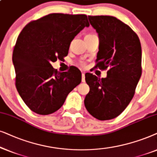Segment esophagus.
Here are the masks:
<instances>
[{
	"instance_id": "obj_1",
	"label": "esophagus",
	"mask_w": 157,
	"mask_h": 157,
	"mask_svg": "<svg viewBox=\"0 0 157 157\" xmlns=\"http://www.w3.org/2000/svg\"><path fill=\"white\" fill-rule=\"evenodd\" d=\"M82 82H85V72L82 73Z\"/></svg>"
}]
</instances>
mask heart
Segmentation results:
<instances>
[{"label": "heart", "instance_id": "1", "mask_svg": "<svg viewBox=\"0 0 157 157\" xmlns=\"http://www.w3.org/2000/svg\"><path fill=\"white\" fill-rule=\"evenodd\" d=\"M91 36V35H87V36Z\"/></svg>", "mask_w": 157, "mask_h": 157}]
</instances>
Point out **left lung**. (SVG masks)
<instances>
[{
	"label": "left lung",
	"instance_id": "8db88e82",
	"mask_svg": "<svg viewBox=\"0 0 157 157\" xmlns=\"http://www.w3.org/2000/svg\"><path fill=\"white\" fill-rule=\"evenodd\" d=\"M98 33L99 51L95 67L108 69L105 78L85 74L90 92L84 103L89 113L100 121L110 120L126 109L141 76V47L137 34L113 16H88Z\"/></svg>",
	"mask_w": 157,
	"mask_h": 157
}]
</instances>
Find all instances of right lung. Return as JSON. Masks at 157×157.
<instances>
[{
	"instance_id": "add662e5",
	"label": "right lung",
	"mask_w": 157,
	"mask_h": 157,
	"mask_svg": "<svg viewBox=\"0 0 157 157\" xmlns=\"http://www.w3.org/2000/svg\"><path fill=\"white\" fill-rule=\"evenodd\" d=\"M89 26L86 15L51 13L23 29L12 59L16 89L32 111L39 115L57 111L81 82L79 69L72 67L68 72H59L52 62L63 59L75 36Z\"/></svg>"
}]
</instances>
